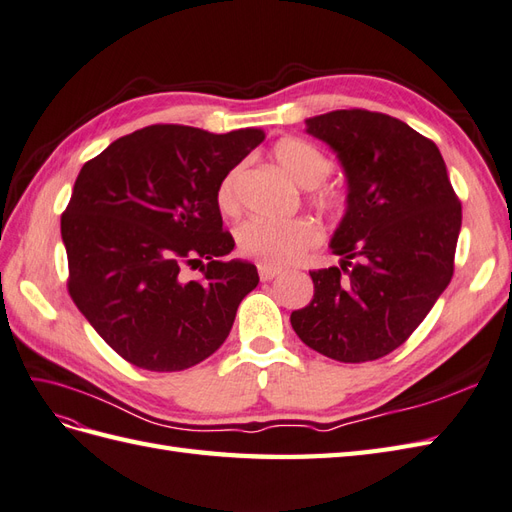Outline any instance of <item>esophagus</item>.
Here are the masks:
<instances>
[{"mask_svg":"<svg viewBox=\"0 0 512 512\" xmlns=\"http://www.w3.org/2000/svg\"><path fill=\"white\" fill-rule=\"evenodd\" d=\"M277 274H281L279 268H272V266H266V264L259 266V279L261 281H272L274 277H277Z\"/></svg>","mask_w":512,"mask_h":512,"instance_id":"1","label":"esophagus"}]
</instances>
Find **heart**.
I'll return each mask as SVG.
<instances>
[{
  "label": "heart",
  "mask_w": 512,
  "mask_h": 512,
  "mask_svg": "<svg viewBox=\"0 0 512 512\" xmlns=\"http://www.w3.org/2000/svg\"><path fill=\"white\" fill-rule=\"evenodd\" d=\"M274 160L281 166L283 173L290 177L300 188H318L320 183L331 173V160L318 147L298 140L285 138L274 144ZM238 179L240 168H233L231 173L220 181L216 201L225 214H235L240 209L238 196ZM311 203L320 212L337 214L344 209V194L337 190H318L311 196ZM238 248L246 257H253L266 266H290L307 251L320 242V229L307 218H296L287 222H272L264 218H251L238 227Z\"/></svg>",
  "instance_id": "heart-1"
}]
</instances>
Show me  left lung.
<instances>
[{
  "label": "left lung",
  "instance_id": "left-lung-1",
  "mask_svg": "<svg viewBox=\"0 0 512 512\" xmlns=\"http://www.w3.org/2000/svg\"><path fill=\"white\" fill-rule=\"evenodd\" d=\"M305 131L342 164L346 212L329 244L339 266L309 272L313 298L292 311V329L329 359H381L448 287L461 203L437 144L393 116L335 110Z\"/></svg>",
  "mask_w": 512,
  "mask_h": 512
}]
</instances>
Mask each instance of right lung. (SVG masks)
Masks as SVG:
<instances>
[{
    "label": "right lung",
    "instance_id": "right-lung-1",
    "mask_svg": "<svg viewBox=\"0 0 512 512\" xmlns=\"http://www.w3.org/2000/svg\"><path fill=\"white\" fill-rule=\"evenodd\" d=\"M264 138L255 127L151 125L82 166L60 220L69 294L136 368L179 372L214 355L257 287L251 261L222 259L235 242L216 194ZM196 263L204 279L188 282L182 268Z\"/></svg>",
    "mask_w": 512,
    "mask_h": 512
}]
</instances>
